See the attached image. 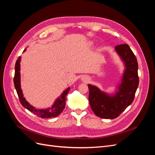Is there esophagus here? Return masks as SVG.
<instances>
[{"label":"esophagus","mask_w":155,"mask_h":155,"mask_svg":"<svg viewBox=\"0 0 155 155\" xmlns=\"http://www.w3.org/2000/svg\"><path fill=\"white\" fill-rule=\"evenodd\" d=\"M82 80H83L84 81H87L88 80V79L87 77H83L82 78Z\"/></svg>","instance_id":"1"}]
</instances>
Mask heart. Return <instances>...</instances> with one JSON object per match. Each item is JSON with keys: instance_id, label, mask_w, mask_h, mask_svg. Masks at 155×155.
I'll list each match as a JSON object with an SVG mask.
<instances>
[{"instance_id": "1", "label": "heart", "mask_w": 155, "mask_h": 155, "mask_svg": "<svg viewBox=\"0 0 155 155\" xmlns=\"http://www.w3.org/2000/svg\"><path fill=\"white\" fill-rule=\"evenodd\" d=\"M88 46H92V45H93V42H92V41H89V42H88Z\"/></svg>"}]
</instances>
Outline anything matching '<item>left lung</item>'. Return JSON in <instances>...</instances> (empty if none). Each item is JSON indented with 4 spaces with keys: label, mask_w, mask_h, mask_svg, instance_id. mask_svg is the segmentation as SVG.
Listing matches in <instances>:
<instances>
[{
    "label": "left lung",
    "mask_w": 155,
    "mask_h": 155,
    "mask_svg": "<svg viewBox=\"0 0 155 155\" xmlns=\"http://www.w3.org/2000/svg\"><path fill=\"white\" fill-rule=\"evenodd\" d=\"M115 51L125 69L116 92L109 94L88 84V100L92 111L100 118L114 119L132 104L139 83L137 59L128 45L116 46Z\"/></svg>",
    "instance_id": "left-lung-1"
}]
</instances>
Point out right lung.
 Instances as JSON below:
<instances>
[{
	"label": "right lung",
	"instance_id": "obj_1",
	"mask_svg": "<svg viewBox=\"0 0 155 155\" xmlns=\"http://www.w3.org/2000/svg\"><path fill=\"white\" fill-rule=\"evenodd\" d=\"M26 50V49H25L23 52H25ZM21 57H18L15 63V76H14L13 78V83L22 105L26 108V109L30 110L31 112H33L34 114L41 117L42 118H55V117L59 115L64 109L65 105H66V96H67V94L68 93L70 88L68 87L66 90H64L61 94L59 96V97H58L55 100L54 104L51 105V107L43 109H36L35 107L31 105L26 100L25 97L23 96V93L21 87Z\"/></svg>",
	"mask_w": 155,
	"mask_h": 155
}]
</instances>
